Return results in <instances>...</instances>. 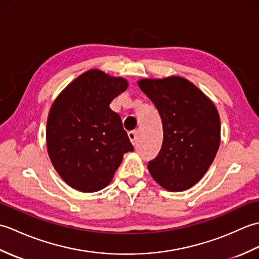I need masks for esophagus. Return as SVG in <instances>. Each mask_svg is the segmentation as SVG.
<instances>
[{
	"instance_id": "obj_1",
	"label": "esophagus",
	"mask_w": 259,
	"mask_h": 259,
	"mask_svg": "<svg viewBox=\"0 0 259 259\" xmlns=\"http://www.w3.org/2000/svg\"><path fill=\"white\" fill-rule=\"evenodd\" d=\"M128 137L131 141V144L135 145L137 141V131H130V133H128Z\"/></svg>"
}]
</instances>
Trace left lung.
<instances>
[{"label":"left lung","instance_id":"8db88e82","mask_svg":"<svg viewBox=\"0 0 259 259\" xmlns=\"http://www.w3.org/2000/svg\"><path fill=\"white\" fill-rule=\"evenodd\" d=\"M138 85L162 121L161 150L148 163L151 177L169 191L191 188L211 166L221 145L216 106L183 76L141 79Z\"/></svg>","mask_w":259,"mask_h":259}]
</instances>
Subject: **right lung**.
I'll list each match as a JSON object with an SVG mask.
<instances>
[{"mask_svg": "<svg viewBox=\"0 0 259 259\" xmlns=\"http://www.w3.org/2000/svg\"><path fill=\"white\" fill-rule=\"evenodd\" d=\"M128 81L99 69L79 75L52 103L47 121V148L64 183L81 192L107 187L125 152L134 147L120 115L110 109Z\"/></svg>", "mask_w": 259, "mask_h": 259, "instance_id": "right-lung-1", "label": "right lung"}]
</instances>
